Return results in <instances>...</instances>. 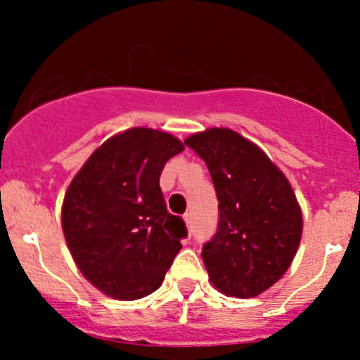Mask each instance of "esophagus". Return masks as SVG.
I'll return each mask as SVG.
<instances>
[{"mask_svg": "<svg viewBox=\"0 0 360 360\" xmlns=\"http://www.w3.org/2000/svg\"><path fill=\"white\" fill-rule=\"evenodd\" d=\"M184 223H186L188 230H191V214L190 212L184 214Z\"/></svg>", "mask_w": 360, "mask_h": 360, "instance_id": "34e87169", "label": "esophagus"}]
</instances>
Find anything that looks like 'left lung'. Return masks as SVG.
<instances>
[{"label":"left lung","mask_w":360,"mask_h":360,"mask_svg":"<svg viewBox=\"0 0 360 360\" xmlns=\"http://www.w3.org/2000/svg\"><path fill=\"white\" fill-rule=\"evenodd\" d=\"M205 162L219 207L216 235L202 248L209 281L226 296L254 297L291 266L303 216L288 177L261 148L230 129L184 141Z\"/></svg>","instance_id":"obj_1"}]
</instances>
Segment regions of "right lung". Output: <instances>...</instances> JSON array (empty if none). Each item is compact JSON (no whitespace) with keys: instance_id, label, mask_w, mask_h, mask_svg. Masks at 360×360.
I'll return each instance as SVG.
<instances>
[{"instance_id":"right-lung-1","label":"right lung","mask_w":360,"mask_h":360,"mask_svg":"<svg viewBox=\"0 0 360 360\" xmlns=\"http://www.w3.org/2000/svg\"><path fill=\"white\" fill-rule=\"evenodd\" d=\"M183 143L136 127L101 144L69 184L63 231L76 266L99 291L139 300L162 285L188 235L167 210L160 174Z\"/></svg>"}]
</instances>
